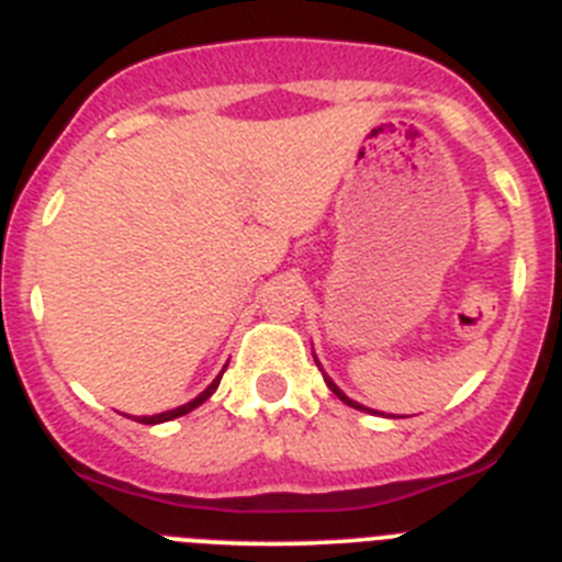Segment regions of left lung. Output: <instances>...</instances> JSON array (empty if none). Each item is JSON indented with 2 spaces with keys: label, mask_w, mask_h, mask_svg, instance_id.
<instances>
[{
  "label": "left lung",
  "mask_w": 562,
  "mask_h": 562,
  "mask_svg": "<svg viewBox=\"0 0 562 562\" xmlns=\"http://www.w3.org/2000/svg\"><path fill=\"white\" fill-rule=\"evenodd\" d=\"M312 355H315V351H312ZM315 362H317V357H315ZM317 369H321V362H317ZM321 371H324V369H321ZM324 380H326V385H329V389H331V394H335L337 400H340V402H346V405H351V408H357V411H366V414H374V411H371V408H366V405H360V402L349 400V396L342 394V391L337 389V385H335V382H331V376L326 374V371H324Z\"/></svg>",
  "instance_id": "1"
}]
</instances>
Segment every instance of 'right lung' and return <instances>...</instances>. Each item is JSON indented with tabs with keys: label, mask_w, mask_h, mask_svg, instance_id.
<instances>
[{
	"label": "right lung",
	"mask_w": 562,
	"mask_h": 562,
	"mask_svg": "<svg viewBox=\"0 0 562 562\" xmlns=\"http://www.w3.org/2000/svg\"><path fill=\"white\" fill-rule=\"evenodd\" d=\"M225 369H227V366H225ZM220 380H222V374L216 376V380H213L211 385H207V389L202 391L200 396H196V400L186 402V405H180V408H173V411H162V414H154V416H137V422H143V425H160V422H171V419H177V416H186V414H191L193 408H200L202 402H205L207 396L213 394V391L220 389Z\"/></svg>",
	"instance_id": "right-lung-1"
}]
</instances>
